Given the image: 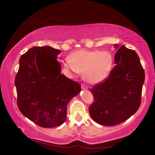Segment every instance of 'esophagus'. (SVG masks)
Segmentation results:
<instances>
[{
    "label": "esophagus",
    "instance_id": "34e87169",
    "mask_svg": "<svg viewBox=\"0 0 155 155\" xmlns=\"http://www.w3.org/2000/svg\"><path fill=\"white\" fill-rule=\"evenodd\" d=\"M81 87H82V88H83V89H87V88H88V87L87 86L86 84H81Z\"/></svg>",
    "mask_w": 155,
    "mask_h": 155
}]
</instances>
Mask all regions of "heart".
<instances>
[{
  "instance_id": "heart-1",
  "label": "heart",
  "mask_w": 155,
  "mask_h": 155,
  "mask_svg": "<svg viewBox=\"0 0 155 155\" xmlns=\"http://www.w3.org/2000/svg\"><path fill=\"white\" fill-rule=\"evenodd\" d=\"M64 62L68 71L84 75V79L92 84L98 83L106 78L113 66V56L108 51L79 50Z\"/></svg>"
}]
</instances>
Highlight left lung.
Returning <instances> with one entry per match:
<instances>
[{"instance_id":"8db88e82","label":"left lung","mask_w":155,"mask_h":155,"mask_svg":"<svg viewBox=\"0 0 155 155\" xmlns=\"http://www.w3.org/2000/svg\"><path fill=\"white\" fill-rule=\"evenodd\" d=\"M117 49L119 48L114 45ZM116 65L106 80L91 88L94 101L89 107L91 118L104 126H114L127 120L141 103L144 71L134 50L121 46L114 56Z\"/></svg>"}]
</instances>
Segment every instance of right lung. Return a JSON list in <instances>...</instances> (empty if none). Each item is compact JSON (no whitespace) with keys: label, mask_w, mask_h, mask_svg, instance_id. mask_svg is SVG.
<instances>
[{"label":"right lung","mask_w":155,"mask_h":155,"mask_svg":"<svg viewBox=\"0 0 155 155\" xmlns=\"http://www.w3.org/2000/svg\"><path fill=\"white\" fill-rule=\"evenodd\" d=\"M60 53L48 46L30 48L20 58L15 77L20 111L43 128L64 123L68 102L81 90L80 84L61 73Z\"/></svg>","instance_id":"obj_1"}]
</instances>
